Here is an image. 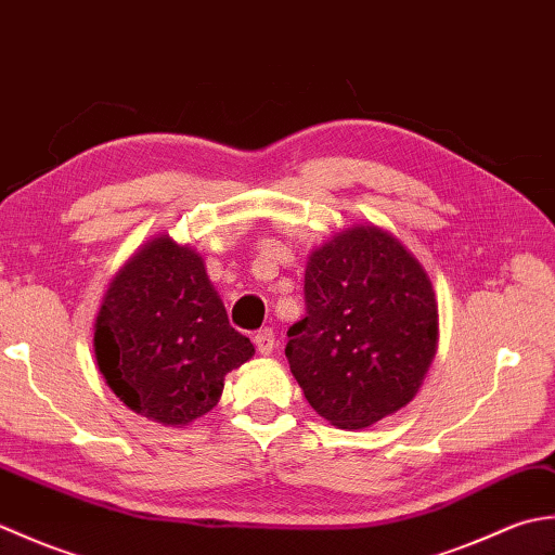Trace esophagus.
Listing matches in <instances>:
<instances>
[{
	"label": "esophagus",
	"mask_w": 555,
	"mask_h": 555,
	"mask_svg": "<svg viewBox=\"0 0 555 555\" xmlns=\"http://www.w3.org/2000/svg\"><path fill=\"white\" fill-rule=\"evenodd\" d=\"M255 346H257V352L259 356H269L271 350H274V346H276V340H274V328H259V332L255 334Z\"/></svg>",
	"instance_id": "1"
}]
</instances>
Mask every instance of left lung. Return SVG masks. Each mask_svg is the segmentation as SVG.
I'll return each instance as SVG.
<instances>
[{
	"label": "left lung",
	"instance_id": "left-lung-1",
	"mask_svg": "<svg viewBox=\"0 0 555 555\" xmlns=\"http://www.w3.org/2000/svg\"><path fill=\"white\" fill-rule=\"evenodd\" d=\"M439 344L427 271L379 227H352L305 269V317L286 358L308 403L340 429H362L415 398Z\"/></svg>",
	"mask_w": 555,
	"mask_h": 555
}]
</instances>
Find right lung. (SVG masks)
<instances>
[{"instance_id": "obj_1", "label": "right lung", "mask_w": 555, "mask_h": 555, "mask_svg": "<svg viewBox=\"0 0 555 555\" xmlns=\"http://www.w3.org/2000/svg\"><path fill=\"white\" fill-rule=\"evenodd\" d=\"M92 344L116 398L169 427L215 408L223 376L255 352L229 324L205 259L169 235L145 243L112 279Z\"/></svg>"}]
</instances>
